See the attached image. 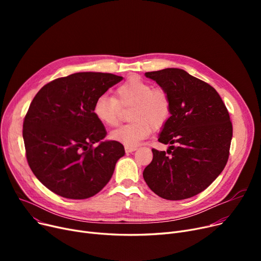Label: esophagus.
Here are the masks:
<instances>
[{"instance_id": "esophagus-1", "label": "esophagus", "mask_w": 261, "mask_h": 261, "mask_svg": "<svg viewBox=\"0 0 261 261\" xmlns=\"http://www.w3.org/2000/svg\"><path fill=\"white\" fill-rule=\"evenodd\" d=\"M125 150H126V152H127V153H131V152L135 151V150H136V147H125Z\"/></svg>"}]
</instances>
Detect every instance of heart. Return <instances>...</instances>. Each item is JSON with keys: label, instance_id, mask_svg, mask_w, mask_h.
I'll list each match as a JSON object with an SVG mask.
<instances>
[{"label": "heart", "instance_id": "heart-1", "mask_svg": "<svg viewBox=\"0 0 261 261\" xmlns=\"http://www.w3.org/2000/svg\"><path fill=\"white\" fill-rule=\"evenodd\" d=\"M132 107L128 125L110 133V138L126 147H135L147 139L153 129H160L168 121L171 102L168 94L161 89H152L146 81L132 77L119 86L115 97L101 95L95 100L93 113L101 123L115 127L121 108Z\"/></svg>", "mask_w": 261, "mask_h": 261}]
</instances>
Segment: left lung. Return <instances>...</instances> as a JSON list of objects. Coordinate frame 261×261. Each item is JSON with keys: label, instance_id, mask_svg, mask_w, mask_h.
I'll return each mask as SVG.
<instances>
[{"label": "left lung", "instance_id": "obj_1", "mask_svg": "<svg viewBox=\"0 0 261 261\" xmlns=\"http://www.w3.org/2000/svg\"><path fill=\"white\" fill-rule=\"evenodd\" d=\"M165 91L171 114L159 134L167 153L152 149L144 180L155 195L184 200L206 189L224 169L232 126L220 95L206 82L181 68L145 73Z\"/></svg>", "mask_w": 261, "mask_h": 261}]
</instances>
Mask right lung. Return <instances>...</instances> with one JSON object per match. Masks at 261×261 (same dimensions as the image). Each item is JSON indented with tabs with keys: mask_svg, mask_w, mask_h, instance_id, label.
I'll return each mask as SVG.
<instances>
[{
	"mask_svg": "<svg viewBox=\"0 0 261 261\" xmlns=\"http://www.w3.org/2000/svg\"><path fill=\"white\" fill-rule=\"evenodd\" d=\"M121 80L109 73H75L53 80L35 96L23 122L26 158L37 179L53 193L88 199L112 177L125 148L105 141L107 131L93 106ZM94 143L99 146L94 148Z\"/></svg>",
	"mask_w": 261,
	"mask_h": 261,
	"instance_id": "add662e5",
	"label": "right lung"
}]
</instances>
